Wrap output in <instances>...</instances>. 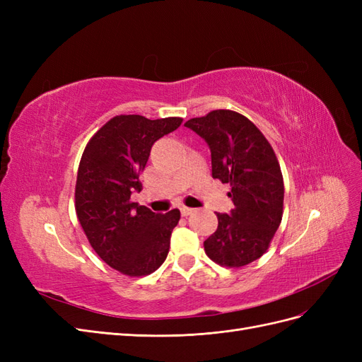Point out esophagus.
Wrapping results in <instances>:
<instances>
[{"label": "esophagus", "mask_w": 362, "mask_h": 362, "mask_svg": "<svg viewBox=\"0 0 362 362\" xmlns=\"http://www.w3.org/2000/svg\"><path fill=\"white\" fill-rule=\"evenodd\" d=\"M193 213H194V208L181 206V214H182L184 217H187V216H190V214H193Z\"/></svg>", "instance_id": "34e87169"}]
</instances>
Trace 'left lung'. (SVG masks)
Instances as JSON below:
<instances>
[{"mask_svg":"<svg viewBox=\"0 0 362 362\" xmlns=\"http://www.w3.org/2000/svg\"><path fill=\"white\" fill-rule=\"evenodd\" d=\"M211 149L213 178L231 185V214L217 213L204 242L208 258L229 269L267 252L284 213V180L275 151L254 122L233 110H213L184 124Z\"/></svg>","mask_w":362,"mask_h":362,"instance_id":"obj_1","label":"left lung"}]
</instances>
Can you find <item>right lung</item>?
<instances>
[{
	"label": "right lung",
	"instance_id": "obj_1",
	"mask_svg": "<svg viewBox=\"0 0 362 362\" xmlns=\"http://www.w3.org/2000/svg\"><path fill=\"white\" fill-rule=\"evenodd\" d=\"M181 117L151 120L119 115L87 141L75 184V213L90 246L108 266L131 278L151 275L166 259L178 208L164 214L131 201L151 148L177 129Z\"/></svg>",
	"mask_w": 362,
	"mask_h": 362
}]
</instances>
